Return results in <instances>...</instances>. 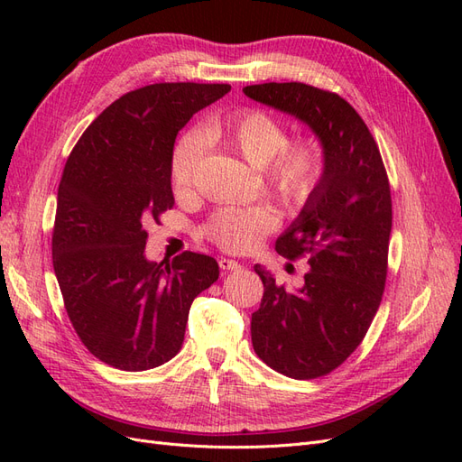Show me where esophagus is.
<instances>
[{
	"mask_svg": "<svg viewBox=\"0 0 462 462\" xmlns=\"http://www.w3.org/2000/svg\"><path fill=\"white\" fill-rule=\"evenodd\" d=\"M219 268L226 272H236V270H241V263L236 260H231V258H219Z\"/></svg>",
	"mask_w": 462,
	"mask_h": 462,
	"instance_id": "esophagus-1",
	"label": "esophagus"
}]
</instances>
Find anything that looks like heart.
I'll use <instances>...</instances> for the list:
<instances>
[{
    "mask_svg": "<svg viewBox=\"0 0 462 462\" xmlns=\"http://www.w3.org/2000/svg\"><path fill=\"white\" fill-rule=\"evenodd\" d=\"M209 144L227 150L253 167H262L270 187L291 206L309 200L324 173V152L312 138H295L287 143V129L262 109H239L204 129ZM202 156V136L185 134L177 143L170 177L175 192L192 187L194 173ZM277 226V214L270 204L221 208L206 223L204 233L229 253H246L265 233Z\"/></svg>",
    "mask_w": 462,
    "mask_h": 462,
    "instance_id": "1",
    "label": "heart"
}]
</instances>
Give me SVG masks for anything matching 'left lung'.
Instances as JSON below:
<instances>
[{"label": "left lung", "instance_id": "obj_1", "mask_svg": "<svg viewBox=\"0 0 462 462\" xmlns=\"http://www.w3.org/2000/svg\"><path fill=\"white\" fill-rule=\"evenodd\" d=\"M253 100L309 125L324 152V173L299 217L275 241L289 260L309 254L299 291H285L254 265L263 283L250 333L256 355L292 380L341 366L380 309L391 235V190L366 123L339 94L304 82L245 87Z\"/></svg>", "mask_w": 462, "mask_h": 462}]
</instances>
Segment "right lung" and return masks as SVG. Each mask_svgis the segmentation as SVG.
Returning a JSON list of instances; mask_svg holds the SVG:
<instances>
[{"label":"right lung","mask_w":462,"mask_h":462,"mask_svg":"<svg viewBox=\"0 0 462 462\" xmlns=\"http://www.w3.org/2000/svg\"><path fill=\"white\" fill-rule=\"evenodd\" d=\"M229 85L160 82L106 107L69 153L51 235L69 319L106 365L143 372L171 360L192 300L219 277L212 256H144L146 226L175 204L170 163L177 133Z\"/></svg>","instance_id":"1"}]
</instances>
